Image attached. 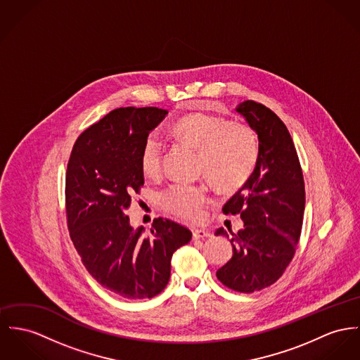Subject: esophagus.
<instances>
[{"mask_svg": "<svg viewBox=\"0 0 360 360\" xmlns=\"http://www.w3.org/2000/svg\"><path fill=\"white\" fill-rule=\"evenodd\" d=\"M211 231L205 230V229H194L193 230V240H200V238H207L211 237Z\"/></svg>", "mask_w": 360, "mask_h": 360, "instance_id": "34e87169", "label": "esophagus"}]
</instances>
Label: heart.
<instances>
[{"label":"heart","mask_w":360,"mask_h":360,"mask_svg":"<svg viewBox=\"0 0 360 360\" xmlns=\"http://www.w3.org/2000/svg\"><path fill=\"white\" fill-rule=\"evenodd\" d=\"M169 134L198 152V167L223 192L241 189L252 176L259 160V139L243 122L226 120L212 113H192L178 119ZM163 145L158 136H148L139 150V167L145 176L162 172ZM207 188L204 185L174 184L160 194L167 214L182 221H200L204 215Z\"/></svg>","instance_id":"heart-1"}]
</instances>
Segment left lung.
Returning <instances> with one entry per match:
<instances>
[{
  "mask_svg": "<svg viewBox=\"0 0 360 360\" xmlns=\"http://www.w3.org/2000/svg\"><path fill=\"white\" fill-rule=\"evenodd\" d=\"M236 111L257 134L259 160L221 208L226 215L240 214L244 229L237 234L229 229L233 257L217 277L236 292L252 293L273 285L293 259L304 217V179L292 137L274 112L250 100ZM215 234L229 238L223 227Z\"/></svg>",
  "mask_w": 360,
  "mask_h": 360,
  "instance_id": "8db88e82",
  "label": "left lung"
}]
</instances>
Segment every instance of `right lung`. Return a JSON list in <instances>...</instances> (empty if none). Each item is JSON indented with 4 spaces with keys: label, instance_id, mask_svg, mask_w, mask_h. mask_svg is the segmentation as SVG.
<instances>
[{
    "label": "right lung",
    "instance_id": "obj_1",
    "mask_svg": "<svg viewBox=\"0 0 360 360\" xmlns=\"http://www.w3.org/2000/svg\"><path fill=\"white\" fill-rule=\"evenodd\" d=\"M168 112L117 108L86 129L74 143L65 174L70 237L89 274L112 293L150 299L168 283L172 253L192 240L185 226L155 219L149 237L126 215L143 186L139 150Z\"/></svg>",
    "mask_w": 360,
    "mask_h": 360
}]
</instances>
